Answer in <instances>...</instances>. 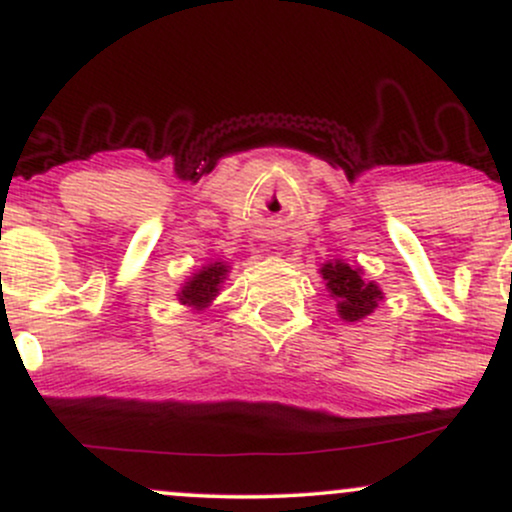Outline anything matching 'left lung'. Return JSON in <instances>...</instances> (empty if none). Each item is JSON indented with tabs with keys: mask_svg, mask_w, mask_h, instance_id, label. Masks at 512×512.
Returning a JSON list of instances; mask_svg holds the SVG:
<instances>
[{
	"mask_svg": "<svg viewBox=\"0 0 512 512\" xmlns=\"http://www.w3.org/2000/svg\"><path fill=\"white\" fill-rule=\"evenodd\" d=\"M325 279V289L337 301V313L346 322H358L373 313L383 301V291L375 281L363 276L361 267H349L342 260L322 264L320 269Z\"/></svg>",
	"mask_w": 512,
	"mask_h": 512,
	"instance_id": "obj_1",
	"label": "left lung"
}]
</instances>
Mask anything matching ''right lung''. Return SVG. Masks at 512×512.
<instances>
[{"instance_id":"add662e5","label":"right lung","mask_w":512,"mask_h":512,"mask_svg":"<svg viewBox=\"0 0 512 512\" xmlns=\"http://www.w3.org/2000/svg\"><path fill=\"white\" fill-rule=\"evenodd\" d=\"M228 267L223 262H211L207 267L199 269L197 274H192L190 279L182 284L178 293V301L182 305H190L195 310H204L214 301V296H219V286L226 279Z\"/></svg>"}]
</instances>
